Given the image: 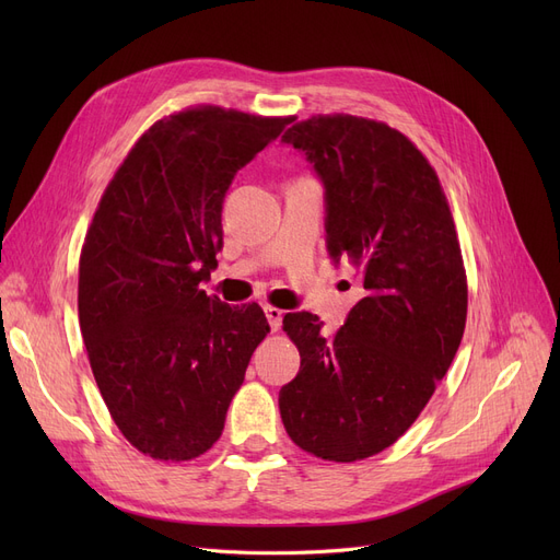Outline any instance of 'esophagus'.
I'll return each instance as SVG.
<instances>
[{
    "label": "esophagus",
    "mask_w": 560,
    "mask_h": 560,
    "mask_svg": "<svg viewBox=\"0 0 560 560\" xmlns=\"http://www.w3.org/2000/svg\"><path fill=\"white\" fill-rule=\"evenodd\" d=\"M265 315H268V322H270L272 331H279L281 329V319H283V311L268 304V306H265Z\"/></svg>",
    "instance_id": "1"
}]
</instances>
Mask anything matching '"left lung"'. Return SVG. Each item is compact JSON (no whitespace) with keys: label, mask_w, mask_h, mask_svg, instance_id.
Listing matches in <instances>:
<instances>
[{"label":"left lung","mask_w":560,"mask_h":560,"mask_svg":"<svg viewBox=\"0 0 560 560\" xmlns=\"http://www.w3.org/2000/svg\"><path fill=\"white\" fill-rule=\"evenodd\" d=\"M281 140L319 174L329 254L354 262L365 290L331 336L315 315L285 313L302 365L279 393L281 420L304 452L354 463L397 443L456 357L467 317L458 233L435 170L386 122L313 115Z\"/></svg>","instance_id":"left-lung-1"}]
</instances>
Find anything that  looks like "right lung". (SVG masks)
Masks as SVG:
<instances>
[{
	"label": "right lung",
	"mask_w": 560,
	"mask_h": 560,
	"mask_svg": "<svg viewBox=\"0 0 560 560\" xmlns=\"http://www.w3.org/2000/svg\"><path fill=\"white\" fill-rule=\"evenodd\" d=\"M295 117L213 104L165 115L115 170L79 256V325L113 422L165 463L209 452L270 334L258 304L199 288L218 265L235 172Z\"/></svg>",
	"instance_id": "right-lung-1"
}]
</instances>
